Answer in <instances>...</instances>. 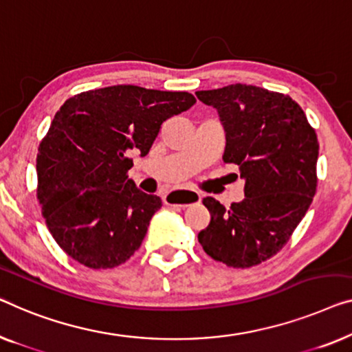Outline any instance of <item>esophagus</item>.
Here are the masks:
<instances>
[{"label": "esophagus", "mask_w": 352, "mask_h": 352, "mask_svg": "<svg viewBox=\"0 0 352 352\" xmlns=\"http://www.w3.org/2000/svg\"><path fill=\"white\" fill-rule=\"evenodd\" d=\"M165 203L171 206H181L186 208L190 205V203H198L201 200V195L198 192H192V190H173L165 195Z\"/></svg>", "instance_id": "34e87169"}]
</instances>
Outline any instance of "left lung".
Listing matches in <instances>:
<instances>
[{"instance_id":"left-lung-1","label":"left lung","mask_w":352,"mask_h":352,"mask_svg":"<svg viewBox=\"0 0 352 352\" xmlns=\"http://www.w3.org/2000/svg\"><path fill=\"white\" fill-rule=\"evenodd\" d=\"M217 111L226 131V164L239 168L244 198L211 214L198 243L214 261L249 268L273 257L305 217L318 186L319 144L303 109L287 95L246 84L195 91Z\"/></svg>"}]
</instances>
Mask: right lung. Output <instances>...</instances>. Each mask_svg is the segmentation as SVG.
Returning <instances> with one entry per match:
<instances>
[{
    "label": "right lung",
    "mask_w": 352,
    "mask_h": 352,
    "mask_svg": "<svg viewBox=\"0 0 352 352\" xmlns=\"http://www.w3.org/2000/svg\"><path fill=\"white\" fill-rule=\"evenodd\" d=\"M197 103L187 91L138 85L82 91L57 111L36 159L38 200L50 235L76 262L106 270L138 251L162 200L126 176L173 116Z\"/></svg>",
    "instance_id": "obj_1"
}]
</instances>
